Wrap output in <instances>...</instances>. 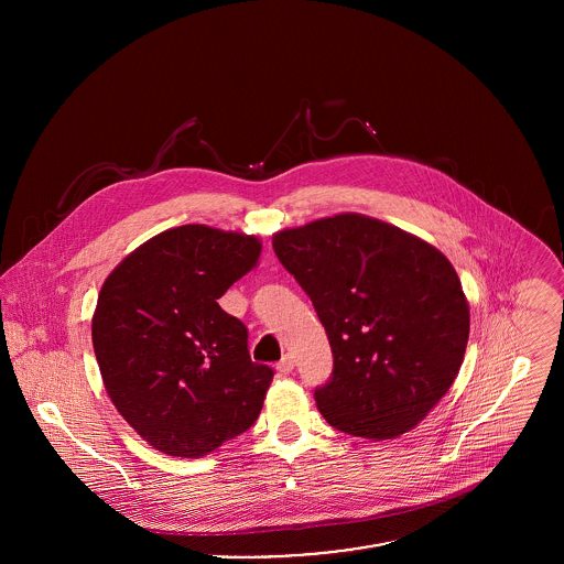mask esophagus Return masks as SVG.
Here are the masks:
<instances>
[{"mask_svg":"<svg viewBox=\"0 0 564 564\" xmlns=\"http://www.w3.org/2000/svg\"><path fill=\"white\" fill-rule=\"evenodd\" d=\"M293 369H295V360H293L291 354H286V356L278 362V371H280L282 376H286V373H291Z\"/></svg>","mask_w":564,"mask_h":564,"instance_id":"obj_1","label":"esophagus"}]
</instances>
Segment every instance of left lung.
I'll list each match as a JSON object with an SVG mask.
<instances>
[{"mask_svg": "<svg viewBox=\"0 0 564 564\" xmlns=\"http://www.w3.org/2000/svg\"><path fill=\"white\" fill-rule=\"evenodd\" d=\"M273 251L332 347V378L315 391L323 419L373 441L419 425L454 384L469 340V302L452 262L358 213L280 230Z\"/></svg>", "mask_w": 564, "mask_h": 564, "instance_id": "8db88e82", "label": "left lung"}]
</instances>
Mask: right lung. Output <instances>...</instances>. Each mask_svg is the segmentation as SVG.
<instances>
[{
    "label": "right lung",
    "mask_w": 564,
    "mask_h": 564,
    "mask_svg": "<svg viewBox=\"0 0 564 564\" xmlns=\"http://www.w3.org/2000/svg\"><path fill=\"white\" fill-rule=\"evenodd\" d=\"M258 237L210 226L164 230L106 278L90 323L106 393L154 449L202 458L258 419L273 371L219 297L260 258Z\"/></svg>",
    "instance_id": "1"
}]
</instances>
